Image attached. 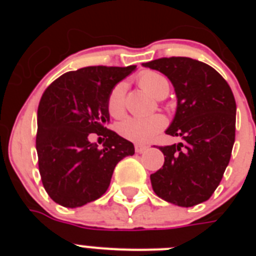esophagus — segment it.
Instances as JSON below:
<instances>
[{
    "label": "esophagus",
    "mask_w": 256,
    "mask_h": 256,
    "mask_svg": "<svg viewBox=\"0 0 256 256\" xmlns=\"http://www.w3.org/2000/svg\"><path fill=\"white\" fill-rule=\"evenodd\" d=\"M148 144H134V150H136V152H137V154L144 152V151L148 150Z\"/></svg>",
    "instance_id": "obj_1"
}]
</instances>
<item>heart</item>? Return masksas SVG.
Returning a JSON list of instances; mask_svg holds the SVG:
<instances>
[{
  "label": "heart",
  "mask_w": 256,
  "mask_h": 256,
  "mask_svg": "<svg viewBox=\"0 0 256 256\" xmlns=\"http://www.w3.org/2000/svg\"><path fill=\"white\" fill-rule=\"evenodd\" d=\"M138 83L148 94L156 98H164L169 94V82L162 74L148 70L140 74ZM126 86L124 82L118 83L112 87L108 97V110L112 116H120L124 112ZM165 120L160 115L150 116H126L118 124V132L124 138L133 142L144 144L152 138L156 133L164 128Z\"/></svg>",
  "instance_id": "obj_1"
}]
</instances>
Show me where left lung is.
<instances>
[{
    "instance_id": "1",
    "label": "left lung",
    "mask_w": 256,
    "mask_h": 256,
    "mask_svg": "<svg viewBox=\"0 0 256 256\" xmlns=\"http://www.w3.org/2000/svg\"><path fill=\"white\" fill-rule=\"evenodd\" d=\"M142 65L173 84L177 108L165 133L182 140L160 148L165 162L150 176L154 192L178 206L204 202L219 186L234 144L232 90L216 69L194 58H162Z\"/></svg>"
}]
</instances>
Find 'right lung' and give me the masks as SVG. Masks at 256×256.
Returning a JSON list of instances; mask_svg holds the SVG:
<instances>
[{
  "instance_id": "right-lung-1",
  "label": "right lung",
  "mask_w": 256,
  "mask_h": 256,
  "mask_svg": "<svg viewBox=\"0 0 256 256\" xmlns=\"http://www.w3.org/2000/svg\"><path fill=\"white\" fill-rule=\"evenodd\" d=\"M134 70L82 68L62 74L42 94L36 148L40 180L56 204L79 208L101 198L118 162L134 154L132 142L105 126L108 94ZM91 132L104 137L102 149L88 140Z\"/></svg>"
}]
</instances>
